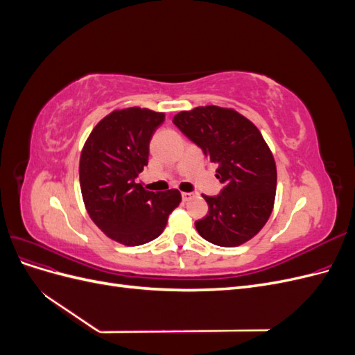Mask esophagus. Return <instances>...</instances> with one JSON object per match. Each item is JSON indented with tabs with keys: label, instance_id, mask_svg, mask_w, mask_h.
Here are the masks:
<instances>
[{
	"label": "esophagus",
	"instance_id": "obj_1",
	"mask_svg": "<svg viewBox=\"0 0 355 355\" xmlns=\"http://www.w3.org/2000/svg\"><path fill=\"white\" fill-rule=\"evenodd\" d=\"M192 198H194V194H192V192H182V200L184 201H191Z\"/></svg>",
	"mask_w": 355,
	"mask_h": 355
}]
</instances>
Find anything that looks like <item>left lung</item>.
<instances>
[{
	"label": "left lung",
	"mask_w": 355,
	"mask_h": 355,
	"mask_svg": "<svg viewBox=\"0 0 355 355\" xmlns=\"http://www.w3.org/2000/svg\"><path fill=\"white\" fill-rule=\"evenodd\" d=\"M179 130L216 164L223 189L196 222L204 240L237 247L252 240L270 219L277 189V167L270 146L250 120L232 108L197 106L173 116Z\"/></svg>",
	"instance_id": "8db88e82"
}]
</instances>
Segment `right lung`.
<instances>
[{
  "mask_svg": "<svg viewBox=\"0 0 355 355\" xmlns=\"http://www.w3.org/2000/svg\"><path fill=\"white\" fill-rule=\"evenodd\" d=\"M164 112L115 110L96 124L80 157V187L85 210L98 228L124 245L153 241L164 231L182 196L178 189L146 191L136 178L148 164L149 141Z\"/></svg>",
  "mask_w": 355,
  "mask_h": 355,
  "instance_id": "right-lung-1",
  "label": "right lung"
}]
</instances>
